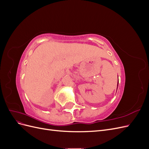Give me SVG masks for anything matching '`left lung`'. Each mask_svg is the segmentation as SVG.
I'll list each match as a JSON object with an SVG mask.
<instances>
[{
	"mask_svg": "<svg viewBox=\"0 0 149 149\" xmlns=\"http://www.w3.org/2000/svg\"><path fill=\"white\" fill-rule=\"evenodd\" d=\"M119 81V80H118Z\"/></svg>",
	"mask_w": 149,
	"mask_h": 149,
	"instance_id": "1",
	"label": "left lung"
}]
</instances>
